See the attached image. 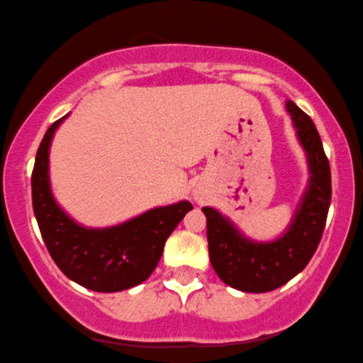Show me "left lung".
<instances>
[{"label":"left lung","instance_id":"1","mask_svg":"<svg viewBox=\"0 0 363 363\" xmlns=\"http://www.w3.org/2000/svg\"><path fill=\"white\" fill-rule=\"evenodd\" d=\"M296 136L308 158L310 181L289 229L276 241L255 242L245 238L215 208L203 206L206 240L213 270L234 289L267 293L281 288L305 269L315 253L330 205V167L315 123L293 101L286 103Z\"/></svg>","mask_w":363,"mask_h":363}]
</instances>
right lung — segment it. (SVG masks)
<instances>
[{
  "mask_svg": "<svg viewBox=\"0 0 363 363\" xmlns=\"http://www.w3.org/2000/svg\"><path fill=\"white\" fill-rule=\"evenodd\" d=\"M63 118L46 130L30 179L34 215L48 252L67 277L91 291L117 293L134 288L157 269L167 238L193 205L179 201L158 206L106 229L79 225L57 205L48 175L51 138Z\"/></svg>",
  "mask_w": 363,
  "mask_h": 363,
  "instance_id": "right-lung-1",
  "label": "right lung"
}]
</instances>
